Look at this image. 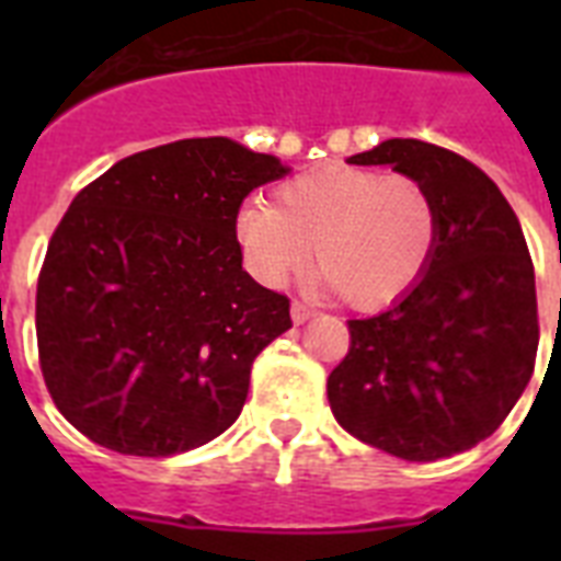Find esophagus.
Segmentation results:
<instances>
[{
  "mask_svg": "<svg viewBox=\"0 0 561 561\" xmlns=\"http://www.w3.org/2000/svg\"><path fill=\"white\" fill-rule=\"evenodd\" d=\"M311 317H314V311H311V308L308 306H302V302H294V306H290V320H294V323H306V320H311Z\"/></svg>",
  "mask_w": 561,
  "mask_h": 561,
  "instance_id": "34e87169",
  "label": "esophagus"
}]
</instances>
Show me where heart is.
<instances>
[{"label": "heart", "instance_id": "b5f03b06", "mask_svg": "<svg viewBox=\"0 0 561 561\" xmlns=\"http://www.w3.org/2000/svg\"><path fill=\"white\" fill-rule=\"evenodd\" d=\"M439 218L427 188L404 174L320 165L279 188V206L250 201L236 218L247 267L282 285L314 259L323 288L355 311L408 297L434 259Z\"/></svg>", "mask_w": 561, "mask_h": 561}]
</instances>
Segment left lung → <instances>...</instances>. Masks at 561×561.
I'll return each instance as SVG.
<instances>
[{
	"label": "left lung",
	"instance_id": "obj_1",
	"mask_svg": "<svg viewBox=\"0 0 561 561\" xmlns=\"http://www.w3.org/2000/svg\"><path fill=\"white\" fill-rule=\"evenodd\" d=\"M350 162L419 180L439 236L408 297L350 320V352L325 383L334 419L410 462L469 451L510 416L536 367L539 306L522 224L474 162L439 145L387 139Z\"/></svg>",
	"mask_w": 561,
	"mask_h": 561
}]
</instances>
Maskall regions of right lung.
I'll return each instance as SVG.
<instances>
[{
	"label": "right lung",
	"mask_w": 561,
	"mask_h": 561,
	"mask_svg": "<svg viewBox=\"0 0 561 561\" xmlns=\"http://www.w3.org/2000/svg\"><path fill=\"white\" fill-rule=\"evenodd\" d=\"M288 174L227 136L118 160L75 194L37 279L39 369L92 443L171 457L238 419L290 299L241 267L236 218Z\"/></svg>",
	"instance_id": "add662e5"
}]
</instances>
